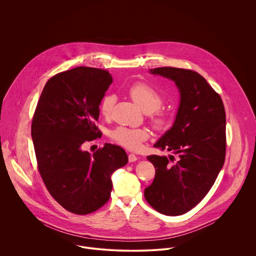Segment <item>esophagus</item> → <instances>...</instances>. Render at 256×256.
<instances>
[{
	"label": "esophagus",
	"instance_id": "obj_1",
	"mask_svg": "<svg viewBox=\"0 0 256 256\" xmlns=\"http://www.w3.org/2000/svg\"><path fill=\"white\" fill-rule=\"evenodd\" d=\"M138 160V157L134 154H128V162H136Z\"/></svg>",
	"mask_w": 256,
	"mask_h": 256
}]
</instances>
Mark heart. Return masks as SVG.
<instances>
[{
    "label": "heart",
    "instance_id": "b5f03b06",
    "mask_svg": "<svg viewBox=\"0 0 256 256\" xmlns=\"http://www.w3.org/2000/svg\"><path fill=\"white\" fill-rule=\"evenodd\" d=\"M130 95L144 112L151 114L154 124L158 128H165L168 124V116L159 110L163 104L162 95L153 87L146 83H134L128 89ZM116 98L112 94L103 97L100 104V112L104 118L110 116ZM112 138L122 147L134 151L138 150L142 142L149 138V132L144 128H130L120 126L110 132Z\"/></svg>",
    "mask_w": 256,
    "mask_h": 256
}]
</instances>
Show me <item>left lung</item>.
Masks as SVG:
<instances>
[{
    "label": "left lung",
    "instance_id": "8db88e82",
    "mask_svg": "<svg viewBox=\"0 0 256 256\" xmlns=\"http://www.w3.org/2000/svg\"><path fill=\"white\" fill-rule=\"evenodd\" d=\"M175 82L180 104L172 128L154 144L174 155H151L156 173L144 198L157 212L179 216L210 192L226 155V112L221 96L198 72L179 68H151Z\"/></svg>",
    "mask_w": 256,
    "mask_h": 256
}]
</instances>
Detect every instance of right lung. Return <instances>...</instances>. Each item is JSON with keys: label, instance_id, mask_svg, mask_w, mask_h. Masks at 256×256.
<instances>
[{"label": "right lung", "instance_id": "1", "mask_svg": "<svg viewBox=\"0 0 256 256\" xmlns=\"http://www.w3.org/2000/svg\"><path fill=\"white\" fill-rule=\"evenodd\" d=\"M112 83L108 70L78 66L52 77L36 106L31 136L38 168L50 196L66 210L87 214L110 198L112 173L128 163L120 146L93 154L86 142L100 138L99 105Z\"/></svg>", "mask_w": 256, "mask_h": 256}]
</instances>
